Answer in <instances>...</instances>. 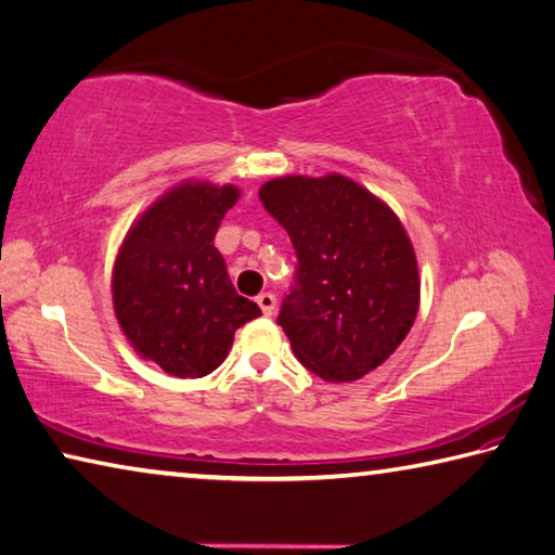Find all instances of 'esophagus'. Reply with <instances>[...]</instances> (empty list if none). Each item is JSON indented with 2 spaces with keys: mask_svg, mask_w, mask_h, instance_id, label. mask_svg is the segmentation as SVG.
<instances>
[{
  "mask_svg": "<svg viewBox=\"0 0 555 555\" xmlns=\"http://www.w3.org/2000/svg\"><path fill=\"white\" fill-rule=\"evenodd\" d=\"M257 306L261 308V312H264L267 318L274 315V310H276V296L269 294V291H264V294L257 296Z\"/></svg>",
  "mask_w": 555,
  "mask_h": 555,
  "instance_id": "34e87169",
  "label": "esophagus"
}]
</instances>
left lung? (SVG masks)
Returning a JSON list of instances; mask_svg holds the SVG:
<instances>
[{
	"instance_id": "obj_1",
	"label": "left lung",
	"mask_w": 555,
	"mask_h": 555,
	"mask_svg": "<svg viewBox=\"0 0 555 555\" xmlns=\"http://www.w3.org/2000/svg\"><path fill=\"white\" fill-rule=\"evenodd\" d=\"M259 198L298 257L276 320L296 359L330 383L378 369L420 310L417 257L400 218L341 175L276 177Z\"/></svg>"
}]
</instances>
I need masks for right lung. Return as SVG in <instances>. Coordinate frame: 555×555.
I'll return each instance as SVG.
<instances>
[{"label": "right lung", "mask_w": 555, "mask_h": 555, "mask_svg": "<svg viewBox=\"0 0 555 555\" xmlns=\"http://www.w3.org/2000/svg\"><path fill=\"white\" fill-rule=\"evenodd\" d=\"M237 198L233 184L181 181L130 225L116 255L111 294L118 325L130 347L169 376L216 371L235 330L261 315L237 296L214 245Z\"/></svg>", "instance_id": "obj_1"}]
</instances>
